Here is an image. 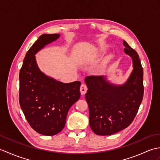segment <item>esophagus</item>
Listing matches in <instances>:
<instances>
[{"label":"esophagus","instance_id":"1","mask_svg":"<svg viewBox=\"0 0 160 160\" xmlns=\"http://www.w3.org/2000/svg\"><path fill=\"white\" fill-rule=\"evenodd\" d=\"M87 91V87L85 84H82L80 86V92L82 95H84Z\"/></svg>","mask_w":160,"mask_h":160}]
</instances>
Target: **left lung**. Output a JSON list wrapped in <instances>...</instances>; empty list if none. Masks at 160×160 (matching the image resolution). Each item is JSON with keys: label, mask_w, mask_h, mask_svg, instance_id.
<instances>
[{"label": "left lung", "mask_w": 160, "mask_h": 160, "mask_svg": "<svg viewBox=\"0 0 160 160\" xmlns=\"http://www.w3.org/2000/svg\"><path fill=\"white\" fill-rule=\"evenodd\" d=\"M124 53L131 58L132 72L122 84H115L107 76H87L85 94L89 108V125L98 135H111L128 127L143 98V69L135 51L123 40Z\"/></svg>", "instance_id": "obj_1"}]
</instances>
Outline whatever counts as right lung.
I'll return each instance as SVG.
<instances>
[{
    "mask_svg": "<svg viewBox=\"0 0 160 160\" xmlns=\"http://www.w3.org/2000/svg\"><path fill=\"white\" fill-rule=\"evenodd\" d=\"M60 34H42L29 49L19 73V102L24 115L37 132L56 135L62 130L70 107L80 97V81L63 83L40 71L35 55L59 38Z\"/></svg>",
    "mask_w": 160,
    "mask_h": 160,
    "instance_id": "obj_1",
    "label": "right lung"
}]
</instances>
